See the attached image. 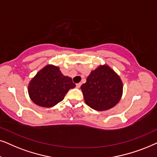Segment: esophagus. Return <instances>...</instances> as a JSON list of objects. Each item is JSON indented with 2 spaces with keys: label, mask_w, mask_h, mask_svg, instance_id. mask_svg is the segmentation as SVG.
Returning a JSON list of instances; mask_svg holds the SVG:
<instances>
[{
  "label": "esophagus",
  "mask_w": 157,
  "mask_h": 157,
  "mask_svg": "<svg viewBox=\"0 0 157 157\" xmlns=\"http://www.w3.org/2000/svg\"><path fill=\"white\" fill-rule=\"evenodd\" d=\"M81 85H82V84H81L80 82V83H77V84L76 85V87H77V88H80V86H81Z\"/></svg>",
  "instance_id": "obj_1"
}]
</instances>
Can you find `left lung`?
<instances>
[{
  "label": "left lung",
  "mask_w": 157,
  "mask_h": 157,
  "mask_svg": "<svg viewBox=\"0 0 157 157\" xmlns=\"http://www.w3.org/2000/svg\"><path fill=\"white\" fill-rule=\"evenodd\" d=\"M85 103L98 111L107 110L117 105L123 95L121 77L108 64H100L91 71L81 86Z\"/></svg>",
  "instance_id": "left-lung-1"
}]
</instances>
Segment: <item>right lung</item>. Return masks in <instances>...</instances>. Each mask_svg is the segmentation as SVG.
Returning a JSON list of instances; mask_svg holds the SVG:
<instances>
[{"label":"right lung","mask_w":157,"mask_h":157,"mask_svg":"<svg viewBox=\"0 0 157 157\" xmlns=\"http://www.w3.org/2000/svg\"><path fill=\"white\" fill-rule=\"evenodd\" d=\"M75 87L72 78L64 76L59 67L47 64L29 82L28 93L37 105L51 108L61 102L69 90Z\"/></svg>","instance_id":"right-lung-1"}]
</instances>
